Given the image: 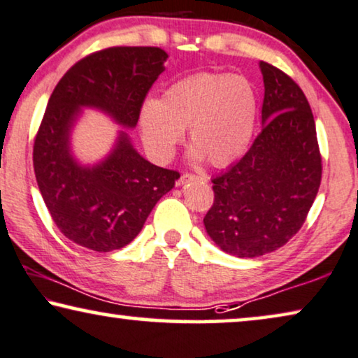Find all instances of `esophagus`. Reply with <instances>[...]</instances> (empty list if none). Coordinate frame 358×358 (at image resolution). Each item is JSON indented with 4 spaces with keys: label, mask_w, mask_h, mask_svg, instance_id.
Listing matches in <instances>:
<instances>
[{
    "label": "esophagus",
    "mask_w": 358,
    "mask_h": 358,
    "mask_svg": "<svg viewBox=\"0 0 358 358\" xmlns=\"http://www.w3.org/2000/svg\"><path fill=\"white\" fill-rule=\"evenodd\" d=\"M194 180H204L206 181V177H198V175H193V173H183L180 177V180H178V186H183V185H188V183H191V181H194Z\"/></svg>",
    "instance_id": "obj_1"
}]
</instances>
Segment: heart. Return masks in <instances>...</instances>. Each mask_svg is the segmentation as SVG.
Instances as JSON below:
<instances>
[{"label": "heart", "instance_id": "b5f03b06", "mask_svg": "<svg viewBox=\"0 0 358 358\" xmlns=\"http://www.w3.org/2000/svg\"><path fill=\"white\" fill-rule=\"evenodd\" d=\"M256 117L258 94L250 79L198 73L165 89L162 100L145 99L139 124L145 149L160 162L172 159L188 128L193 141L188 157L224 167L248 149Z\"/></svg>", "mask_w": 358, "mask_h": 358}]
</instances>
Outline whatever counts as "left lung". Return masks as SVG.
Returning <instances> with one entry per match:
<instances>
[{
    "label": "left lung",
    "instance_id": "1",
    "mask_svg": "<svg viewBox=\"0 0 358 358\" xmlns=\"http://www.w3.org/2000/svg\"><path fill=\"white\" fill-rule=\"evenodd\" d=\"M264 80L263 129L248 152L213 180L214 204L204 227L236 258H258L284 246L303 225L321 183L313 113L301 89L273 64Z\"/></svg>",
    "mask_w": 358,
    "mask_h": 358
}]
</instances>
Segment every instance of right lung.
Instances as JSON below:
<instances>
[{"mask_svg": "<svg viewBox=\"0 0 358 358\" xmlns=\"http://www.w3.org/2000/svg\"><path fill=\"white\" fill-rule=\"evenodd\" d=\"M167 58L157 47L102 50L69 68L48 100L34 143L35 178L53 222L84 248L107 253L131 243L180 178L175 170L145 160L127 130L95 164L80 163L71 143L84 108L134 129L145 94Z\"/></svg>", "mask_w": 358, "mask_h": 358, "instance_id": "right-lung-1", "label": "right lung"}]
</instances>
